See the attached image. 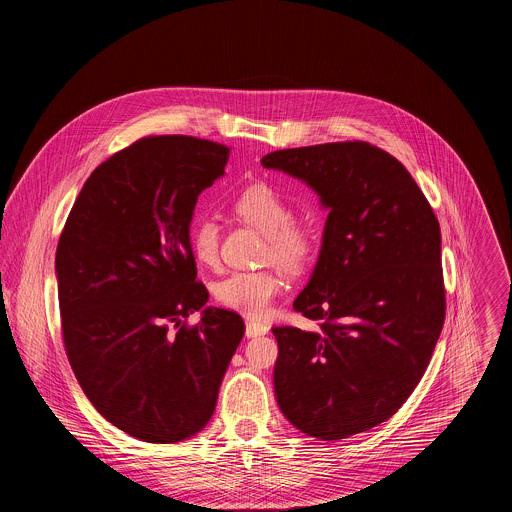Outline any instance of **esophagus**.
Wrapping results in <instances>:
<instances>
[{"instance_id":"esophagus-1","label":"esophagus","mask_w":512,"mask_h":512,"mask_svg":"<svg viewBox=\"0 0 512 512\" xmlns=\"http://www.w3.org/2000/svg\"><path fill=\"white\" fill-rule=\"evenodd\" d=\"M268 325L266 323H260V321H254V319H248L246 321V337H260V335H266L268 333Z\"/></svg>"}]
</instances>
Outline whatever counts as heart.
Wrapping results in <instances>:
<instances>
[{"label":"heart","instance_id":"b5f03b06","mask_svg":"<svg viewBox=\"0 0 512 512\" xmlns=\"http://www.w3.org/2000/svg\"><path fill=\"white\" fill-rule=\"evenodd\" d=\"M232 207L240 219L266 236L264 260L274 262L290 274L301 272L311 262L319 244V232L311 220L293 219L292 205L274 187L266 183L252 185L234 199ZM189 240L199 264H217L220 244L217 220L213 217L195 220ZM282 290V278L268 270L230 272L213 288L215 299L222 307L250 317H264Z\"/></svg>","mask_w":512,"mask_h":512}]
</instances>
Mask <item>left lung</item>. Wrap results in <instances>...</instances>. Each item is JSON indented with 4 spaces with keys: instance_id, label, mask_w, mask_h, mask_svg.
Returning a JSON list of instances; mask_svg holds the SVG:
<instances>
[{
    "instance_id": "left-lung-1",
    "label": "left lung",
    "mask_w": 512,
    "mask_h": 512,
    "mask_svg": "<svg viewBox=\"0 0 512 512\" xmlns=\"http://www.w3.org/2000/svg\"><path fill=\"white\" fill-rule=\"evenodd\" d=\"M305 181L329 209L321 252L293 309L317 331L274 327V390L311 438L366 432L422 380L445 319L439 222L406 167L368 142L262 157Z\"/></svg>"
}]
</instances>
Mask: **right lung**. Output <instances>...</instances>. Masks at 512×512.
Wrapping results in <instances>:
<instances>
[{
    "label": "right lung",
    "instance_id": "obj_1",
    "mask_svg": "<svg viewBox=\"0 0 512 512\" xmlns=\"http://www.w3.org/2000/svg\"><path fill=\"white\" fill-rule=\"evenodd\" d=\"M230 149L191 136L142 138L86 179L57 246L63 341L92 406L149 443H175L211 420L242 341L238 313L207 307L189 226Z\"/></svg>",
    "mask_w": 512,
    "mask_h": 512
}]
</instances>
